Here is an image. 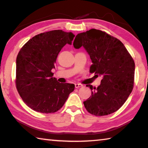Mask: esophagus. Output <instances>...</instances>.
Instances as JSON below:
<instances>
[{"mask_svg": "<svg viewBox=\"0 0 148 148\" xmlns=\"http://www.w3.org/2000/svg\"><path fill=\"white\" fill-rule=\"evenodd\" d=\"M82 86V84H75V87H76V88H79V87H81Z\"/></svg>", "mask_w": 148, "mask_h": 148, "instance_id": "1", "label": "esophagus"}]
</instances>
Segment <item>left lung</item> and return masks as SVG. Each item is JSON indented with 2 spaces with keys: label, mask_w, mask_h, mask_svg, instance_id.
<instances>
[{
  "label": "left lung",
  "mask_w": 148,
  "mask_h": 148,
  "mask_svg": "<svg viewBox=\"0 0 148 148\" xmlns=\"http://www.w3.org/2000/svg\"><path fill=\"white\" fill-rule=\"evenodd\" d=\"M73 45L76 49L84 47L92 62L89 72L102 76L97 88L86 86L92 90L84 102L87 111L96 116L116 112L133 89L135 64L132 56L119 39L95 29L77 34Z\"/></svg>",
  "instance_id": "left-lung-1"
}]
</instances>
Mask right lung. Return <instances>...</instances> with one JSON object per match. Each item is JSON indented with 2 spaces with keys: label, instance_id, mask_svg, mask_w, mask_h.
<instances>
[{
  "label": "right lung",
  "instance_id": "obj_1",
  "mask_svg": "<svg viewBox=\"0 0 148 148\" xmlns=\"http://www.w3.org/2000/svg\"><path fill=\"white\" fill-rule=\"evenodd\" d=\"M75 35L62 30L37 34L25 44L16 59V85L22 100L32 110L56 112L63 106L74 85L60 84L51 72L57 56Z\"/></svg>",
  "mask_w": 148,
  "mask_h": 148
}]
</instances>
